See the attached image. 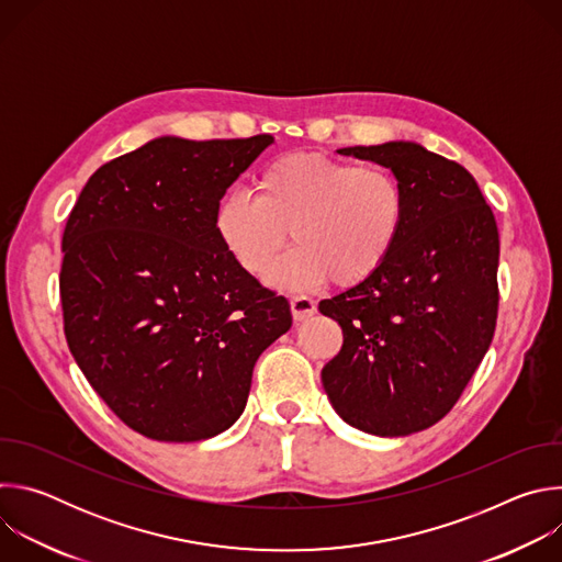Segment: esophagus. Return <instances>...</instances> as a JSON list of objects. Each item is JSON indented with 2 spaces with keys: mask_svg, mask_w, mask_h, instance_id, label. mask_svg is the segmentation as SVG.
<instances>
[{
  "mask_svg": "<svg viewBox=\"0 0 562 562\" xmlns=\"http://www.w3.org/2000/svg\"><path fill=\"white\" fill-rule=\"evenodd\" d=\"M291 313H293V319L302 323V319H306L315 313V300L308 297V295H293L291 297Z\"/></svg>",
  "mask_w": 562,
  "mask_h": 562,
  "instance_id": "obj_1",
  "label": "esophagus"
}]
</instances>
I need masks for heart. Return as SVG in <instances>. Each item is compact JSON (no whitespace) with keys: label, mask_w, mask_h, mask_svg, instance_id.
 <instances>
[{"label":"heart","mask_w":562,"mask_h":562,"mask_svg":"<svg viewBox=\"0 0 562 562\" xmlns=\"http://www.w3.org/2000/svg\"><path fill=\"white\" fill-rule=\"evenodd\" d=\"M405 217V189L389 169L289 153L260 171L254 198L231 193L217 204L215 233L239 267L262 276L289 231L295 247L269 271V284L306 289L331 280L349 289L382 269Z\"/></svg>","instance_id":"b5f03b06"}]
</instances>
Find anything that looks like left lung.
<instances>
[{"mask_svg":"<svg viewBox=\"0 0 562 562\" xmlns=\"http://www.w3.org/2000/svg\"><path fill=\"white\" fill-rule=\"evenodd\" d=\"M338 153L391 169L405 189L407 217L378 273L319 302L345 338L323 369V386L347 425L409 436L451 412L492 345L496 217L464 167L416 142Z\"/></svg>","mask_w":562,"mask_h":562,"instance_id":"left-lung-1","label":"left lung"}]
</instances>
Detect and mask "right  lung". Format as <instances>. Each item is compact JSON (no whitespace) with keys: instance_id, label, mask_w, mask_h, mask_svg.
Returning <instances> with one entry per match:
<instances>
[{"instance_id":"obj_1","label":"right lung","mask_w":562,"mask_h":562,"mask_svg":"<svg viewBox=\"0 0 562 562\" xmlns=\"http://www.w3.org/2000/svg\"><path fill=\"white\" fill-rule=\"evenodd\" d=\"M271 135L155 137L100 167L61 237L68 349L111 412L159 442L226 431L260 353L291 329L286 297L222 247L215 209Z\"/></svg>"}]
</instances>
